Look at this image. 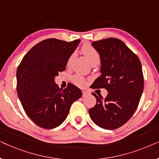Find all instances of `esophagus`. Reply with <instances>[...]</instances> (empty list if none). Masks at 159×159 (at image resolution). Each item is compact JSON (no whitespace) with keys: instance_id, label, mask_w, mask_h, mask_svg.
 I'll use <instances>...</instances> for the list:
<instances>
[{"instance_id":"esophagus-1","label":"esophagus","mask_w":159,"mask_h":159,"mask_svg":"<svg viewBox=\"0 0 159 159\" xmlns=\"http://www.w3.org/2000/svg\"><path fill=\"white\" fill-rule=\"evenodd\" d=\"M87 94H88V93H87L86 92V91H82V96H83V97H84V96H85V95H87Z\"/></svg>"}]
</instances>
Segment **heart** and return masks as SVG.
<instances>
[{"label":"heart","instance_id":"heart-1","mask_svg":"<svg viewBox=\"0 0 159 159\" xmlns=\"http://www.w3.org/2000/svg\"><path fill=\"white\" fill-rule=\"evenodd\" d=\"M81 52L83 55L89 60L90 64L93 66L98 65L100 62V54L98 51L95 48L93 45H91L89 43H85L82 45L81 48ZM75 57V54L72 53L69 56L68 61H67V66H70L71 63H72L74 58ZM72 81L76 85L82 87L84 86L86 84L85 80L80 75H76L72 77Z\"/></svg>","mask_w":159,"mask_h":159}]
</instances>
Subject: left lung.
I'll use <instances>...</instances> for the list:
<instances>
[{
	"label": "left lung",
	"instance_id": "8db88e82",
	"mask_svg": "<svg viewBox=\"0 0 159 159\" xmlns=\"http://www.w3.org/2000/svg\"><path fill=\"white\" fill-rule=\"evenodd\" d=\"M101 60V75L93 82V89L105 88V98L93 93L96 98L89 109L93 122L106 129L125 125L138 108L143 91V74L138 56L122 41L108 38L93 42Z\"/></svg>",
	"mask_w": 159,
	"mask_h": 159
}]
</instances>
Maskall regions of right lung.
<instances>
[{"label":"right lung","mask_w":159,"mask_h":159,"mask_svg":"<svg viewBox=\"0 0 159 159\" xmlns=\"http://www.w3.org/2000/svg\"><path fill=\"white\" fill-rule=\"evenodd\" d=\"M80 40L71 42L48 38L26 53L16 71V90L24 110L39 127L53 129L66 119L73 102L82 97L79 88L69 83L59 88L54 77L66 69L69 56Z\"/></svg>","instance_id":"obj_1"}]
</instances>
